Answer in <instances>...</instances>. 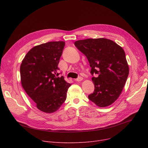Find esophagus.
Segmentation results:
<instances>
[{
  "mask_svg": "<svg viewBox=\"0 0 148 148\" xmlns=\"http://www.w3.org/2000/svg\"><path fill=\"white\" fill-rule=\"evenodd\" d=\"M82 80H83V78H82V77H79V78L75 79V81H76V82H81Z\"/></svg>",
  "mask_w": 148,
  "mask_h": 148,
  "instance_id": "obj_1",
  "label": "esophagus"
}]
</instances>
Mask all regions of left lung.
Returning a JSON list of instances; mask_svg holds the SVG:
<instances>
[{
  "label": "left lung",
  "instance_id": "8db88e82",
  "mask_svg": "<svg viewBox=\"0 0 148 148\" xmlns=\"http://www.w3.org/2000/svg\"><path fill=\"white\" fill-rule=\"evenodd\" d=\"M74 45L86 56L91 67L95 85L89 99L99 107H105L117 99L129 74L125 53L120 45L107 38H88L77 41Z\"/></svg>",
  "mask_w": 148,
  "mask_h": 148
}]
</instances>
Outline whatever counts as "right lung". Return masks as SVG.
Here are the masks:
<instances>
[{"label":"right lung","mask_w":148,"mask_h":148,"mask_svg":"<svg viewBox=\"0 0 148 148\" xmlns=\"http://www.w3.org/2000/svg\"><path fill=\"white\" fill-rule=\"evenodd\" d=\"M64 41H52L36 45L23 59L20 65L21 83L38 109L47 113L56 112L66 98L71 84L59 77L58 67Z\"/></svg>","instance_id":"add662e5"}]
</instances>
